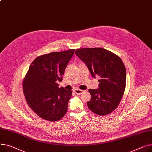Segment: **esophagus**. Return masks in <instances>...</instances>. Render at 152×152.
Segmentation results:
<instances>
[{
    "label": "esophagus",
    "mask_w": 152,
    "mask_h": 152,
    "mask_svg": "<svg viewBox=\"0 0 152 152\" xmlns=\"http://www.w3.org/2000/svg\"><path fill=\"white\" fill-rule=\"evenodd\" d=\"M84 92V90L77 89V88H76V89L74 90V92H75V94H76L77 95H81Z\"/></svg>",
    "instance_id": "1"
}]
</instances>
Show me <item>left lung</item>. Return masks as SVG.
Listing matches in <instances>:
<instances>
[{"label":"left lung","instance_id":"8db88e82","mask_svg":"<svg viewBox=\"0 0 152 152\" xmlns=\"http://www.w3.org/2000/svg\"><path fill=\"white\" fill-rule=\"evenodd\" d=\"M76 56L86 64L94 77L98 76L99 88L89 89V109L98 115L114 111L122 99L126 86V69L117 55L102 48H81Z\"/></svg>","mask_w":152,"mask_h":152}]
</instances>
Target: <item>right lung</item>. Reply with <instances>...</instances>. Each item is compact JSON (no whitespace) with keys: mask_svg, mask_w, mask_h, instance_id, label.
Masks as SVG:
<instances>
[{"mask_svg":"<svg viewBox=\"0 0 152 152\" xmlns=\"http://www.w3.org/2000/svg\"><path fill=\"white\" fill-rule=\"evenodd\" d=\"M75 49L53 52L37 57L23 79L26 100L39 117L56 122L66 113L72 90L58 87L65 69Z\"/></svg>","mask_w":152,"mask_h":152,"instance_id":"obj_1","label":"right lung"}]
</instances>
